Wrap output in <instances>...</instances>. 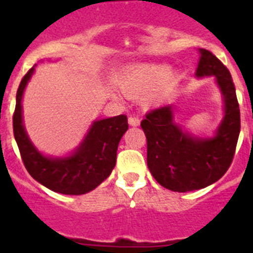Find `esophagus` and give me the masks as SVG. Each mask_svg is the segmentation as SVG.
I'll use <instances>...</instances> for the list:
<instances>
[{
	"instance_id": "1",
	"label": "esophagus",
	"mask_w": 253,
	"mask_h": 253,
	"mask_svg": "<svg viewBox=\"0 0 253 253\" xmlns=\"http://www.w3.org/2000/svg\"><path fill=\"white\" fill-rule=\"evenodd\" d=\"M128 123L129 125H131V126H138V125L140 124V119L138 118V116H129Z\"/></svg>"
}]
</instances>
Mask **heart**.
<instances>
[{
    "instance_id": "1",
    "label": "heart",
    "mask_w": 253,
    "mask_h": 253,
    "mask_svg": "<svg viewBox=\"0 0 253 253\" xmlns=\"http://www.w3.org/2000/svg\"><path fill=\"white\" fill-rule=\"evenodd\" d=\"M177 77L166 64H138L120 80L122 92L129 99H140L146 106L157 105L173 93Z\"/></svg>"
}]
</instances>
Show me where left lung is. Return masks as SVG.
<instances>
[{
  "label": "left lung",
  "mask_w": 253,
  "mask_h": 253,
  "mask_svg": "<svg viewBox=\"0 0 253 253\" xmlns=\"http://www.w3.org/2000/svg\"><path fill=\"white\" fill-rule=\"evenodd\" d=\"M196 77L215 76L224 99V118L213 138H198L173 120V106L152 110L140 123L147 137V165L163 187L186 193L204 189L224 175L236 153L241 130L240 105L227 67L207 49H200Z\"/></svg>",
  "instance_id": "8db88e82"
}]
</instances>
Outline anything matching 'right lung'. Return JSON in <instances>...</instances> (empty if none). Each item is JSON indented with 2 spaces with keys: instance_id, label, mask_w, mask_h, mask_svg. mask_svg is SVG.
Wrapping results in <instances>:
<instances>
[{
  "instance_id": "obj_1",
  "label": "right lung",
  "mask_w": 253,
  "mask_h": 253,
  "mask_svg": "<svg viewBox=\"0 0 253 253\" xmlns=\"http://www.w3.org/2000/svg\"><path fill=\"white\" fill-rule=\"evenodd\" d=\"M33 73L34 68L20 82L12 118L13 135L25 169L31 177L51 191L64 195L88 193L106 180L115 167L118 146L128 130V118L118 115L93 122L81 146L71 156L45 157L30 142L22 124V93Z\"/></svg>"
}]
</instances>
